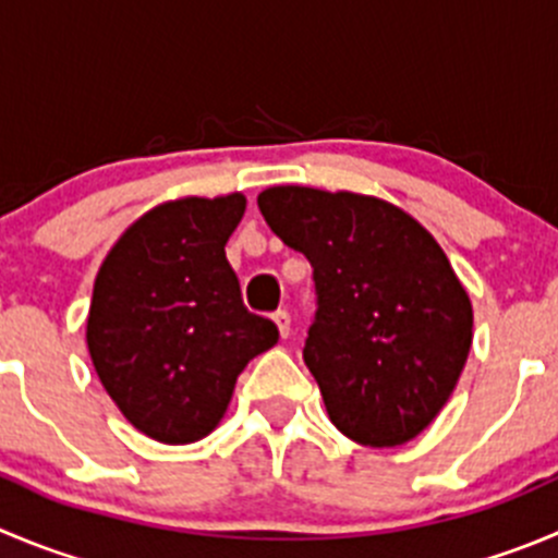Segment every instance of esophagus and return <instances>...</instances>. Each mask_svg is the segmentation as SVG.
Returning <instances> with one entry per match:
<instances>
[{
  "label": "esophagus",
  "instance_id": "1",
  "mask_svg": "<svg viewBox=\"0 0 558 558\" xmlns=\"http://www.w3.org/2000/svg\"><path fill=\"white\" fill-rule=\"evenodd\" d=\"M274 323H276V328H279V333H282V339H288L290 337V315L284 310H279V312H274Z\"/></svg>",
  "mask_w": 558,
  "mask_h": 558
}]
</instances>
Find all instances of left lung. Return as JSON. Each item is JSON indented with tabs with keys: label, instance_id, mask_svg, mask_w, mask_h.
I'll return each mask as SVG.
<instances>
[{
	"label": "left lung",
	"instance_id": "1",
	"mask_svg": "<svg viewBox=\"0 0 558 558\" xmlns=\"http://www.w3.org/2000/svg\"><path fill=\"white\" fill-rule=\"evenodd\" d=\"M270 230L312 265L304 362L348 438L400 447L438 416L471 348V301L435 238L375 196L276 185Z\"/></svg>",
	"mask_w": 558,
	"mask_h": 558
}]
</instances>
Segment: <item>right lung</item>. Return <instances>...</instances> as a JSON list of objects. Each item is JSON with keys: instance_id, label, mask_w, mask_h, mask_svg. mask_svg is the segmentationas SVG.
<instances>
[{"instance_id": "add662e5", "label": "right lung", "mask_w": 558, "mask_h": 558, "mask_svg": "<svg viewBox=\"0 0 558 558\" xmlns=\"http://www.w3.org/2000/svg\"><path fill=\"white\" fill-rule=\"evenodd\" d=\"M241 194L158 205L125 230L95 276L87 348L123 416L161 444L199 441L238 375L279 328L252 315L225 246Z\"/></svg>"}]
</instances>
